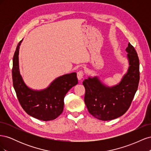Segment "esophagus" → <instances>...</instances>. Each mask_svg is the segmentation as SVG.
Masks as SVG:
<instances>
[{
	"label": "esophagus",
	"instance_id": "esophagus-1",
	"mask_svg": "<svg viewBox=\"0 0 151 151\" xmlns=\"http://www.w3.org/2000/svg\"><path fill=\"white\" fill-rule=\"evenodd\" d=\"M77 78L79 81H81L83 78V76H84V72L83 70H79L78 72H77Z\"/></svg>",
	"mask_w": 151,
	"mask_h": 151
}]
</instances>
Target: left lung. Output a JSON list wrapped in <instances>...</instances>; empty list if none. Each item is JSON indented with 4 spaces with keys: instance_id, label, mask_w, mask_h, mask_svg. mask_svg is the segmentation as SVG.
<instances>
[{
    "instance_id": "left-lung-1",
    "label": "left lung",
    "mask_w": 151,
    "mask_h": 151,
    "mask_svg": "<svg viewBox=\"0 0 151 151\" xmlns=\"http://www.w3.org/2000/svg\"><path fill=\"white\" fill-rule=\"evenodd\" d=\"M129 67L118 84L111 87L102 83L98 76L83 81L86 89L84 101L88 111L100 120L115 119L129 108L138 88L139 60L134 47L129 43L126 48Z\"/></svg>"
}]
</instances>
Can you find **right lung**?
Here are the masks:
<instances>
[{"label": "right lung", "mask_w": 151, "mask_h": 151, "mask_svg": "<svg viewBox=\"0 0 151 151\" xmlns=\"http://www.w3.org/2000/svg\"><path fill=\"white\" fill-rule=\"evenodd\" d=\"M22 41L18 43L13 57L12 70L13 86L22 108L36 119L43 121L53 120L62 113L63 99L67 93L78 83L76 72L57 77L47 88L34 90L24 82L20 74L19 51Z\"/></svg>", "instance_id": "1"}]
</instances>
